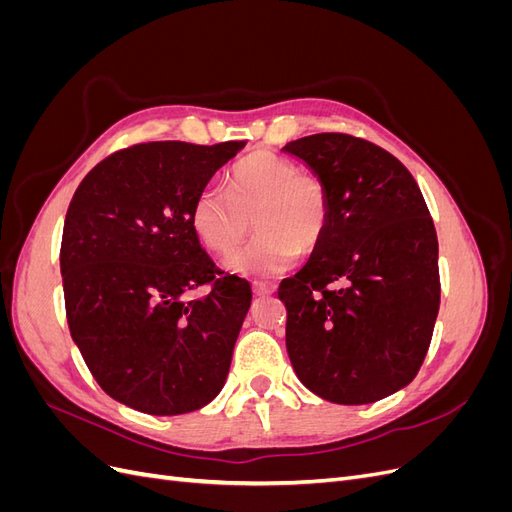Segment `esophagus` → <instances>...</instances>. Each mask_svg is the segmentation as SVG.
Segmentation results:
<instances>
[{
	"label": "esophagus",
	"mask_w": 512,
	"mask_h": 512,
	"mask_svg": "<svg viewBox=\"0 0 512 512\" xmlns=\"http://www.w3.org/2000/svg\"><path fill=\"white\" fill-rule=\"evenodd\" d=\"M252 290H254V294L256 297H269V294H273L275 292V286L273 284H254L252 286Z\"/></svg>",
	"instance_id": "obj_1"
}]
</instances>
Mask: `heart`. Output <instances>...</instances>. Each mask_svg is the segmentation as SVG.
I'll return each instance as SVG.
<instances>
[{"mask_svg": "<svg viewBox=\"0 0 512 512\" xmlns=\"http://www.w3.org/2000/svg\"><path fill=\"white\" fill-rule=\"evenodd\" d=\"M331 218L327 183L292 160L256 151L232 164L226 190L205 188L192 203L190 222L209 252L230 256L254 226L256 239L226 267L262 280L288 271L299 254H314Z\"/></svg>", "mask_w": 512, "mask_h": 512, "instance_id": "b5f03b06", "label": "heart"}]
</instances>
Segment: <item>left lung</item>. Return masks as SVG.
Instances as JSON below:
<instances>
[{
    "instance_id": "1",
    "label": "left lung",
    "mask_w": 512,
    "mask_h": 512,
    "mask_svg": "<svg viewBox=\"0 0 512 512\" xmlns=\"http://www.w3.org/2000/svg\"><path fill=\"white\" fill-rule=\"evenodd\" d=\"M327 183V235L280 284L286 350L318 397L361 406L408 386L440 309L436 226L410 170L350 134L322 132L284 147Z\"/></svg>"
}]
</instances>
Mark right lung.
<instances>
[{"label":"right lung","instance_id":"add662e5","mask_svg":"<svg viewBox=\"0 0 512 512\" xmlns=\"http://www.w3.org/2000/svg\"><path fill=\"white\" fill-rule=\"evenodd\" d=\"M243 145H132L70 200L59 252L70 335L102 391L138 412L200 410L226 382L252 288L215 267L190 211ZM200 285L210 294L192 300Z\"/></svg>","mask_w":512,"mask_h":512}]
</instances>
